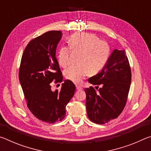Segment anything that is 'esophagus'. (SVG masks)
I'll list each match as a JSON object with an SVG mask.
<instances>
[{
  "label": "esophagus",
  "mask_w": 151,
  "mask_h": 151,
  "mask_svg": "<svg viewBox=\"0 0 151 151\" xmlns=\"http://www.w3.org/2000/svg\"><path fill=\"white\" fill-rule=\"evenodd\" d=\"M76 90H78V91H81V90H82V87H81V86L76 85Z\"/></svg>",
  "instance_id": "1"
}]
</instances>
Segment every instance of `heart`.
<instances>
[{
  "label": "heart",
  "instance_id": "heart-1",
  "mask_svg": "<svg viewBox=\"0 0 151 151\" xmlns=\"http://www.w3.org/2000/svg\"><path fill=\"white\" fill-rule=\"evenodd\" d=\"M68 47L63 46L58 51V65L65 68L70 65V50L79 52L78 66H70L65 71L66 79L75 83H80L90 72H100L108 61L110 48L106 41L100 40L92 33L83 32L74 34L68 38Z\"/></svg>",
  "mask_w": 151,
  "mask_h": 151
}]
</instances>
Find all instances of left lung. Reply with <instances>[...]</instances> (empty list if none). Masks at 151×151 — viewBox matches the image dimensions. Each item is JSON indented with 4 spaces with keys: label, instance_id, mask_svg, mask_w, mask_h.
Segmentation results:
<instances>
[{
    "label": "left lung",
    "instance_id": "obj_1",
    "mask_svg": "<svg viewBox=\"0 0 151 151\" xmlns=\"http://www.w3.org/2000/svg\"><path fill=\"white\" fill-rule=\"evenodd\" d=\"M92 86L85 89L88 119L103 124L115 119L126 105L131 83V70L124 50L115 49L100 73L88 78Z\"/></svg>",
    "mask_w": 151,
    "mask_h": 151
}]
</instances>
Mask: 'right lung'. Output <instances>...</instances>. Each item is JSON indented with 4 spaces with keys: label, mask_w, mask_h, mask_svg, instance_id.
Masks as SVG:
<instances>
[{
    "label": "right lung",
    "mask_w": 151,
    "mask_h": 151,
    "mask_svg": "<svg viewBox=\"0 0 151 151\" xmlns=\"http://www.w3.org/2000/svg\"><path fill=\"white\" fill-rule=\"evenodd\" d=\"M62 32L52 30L30 40L22 54L19 81L30 112L42 121L55 123L65 117L66 106L75 94L72 81H64L60 91L51 90V83L63 76L56 58Z\"/></svg>",
    "instance_id": "right-lung-1"
}]
</instances>
